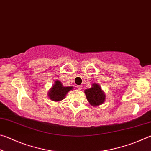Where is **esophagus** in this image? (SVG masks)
<instances>
[{"mask_svg":"<svg viewBox=\"0 0 151 151\" xmlns=\"http://www.w3.org/2000/svg\"><path fill=\"white\" fill-rule=\"evenodd\" d=\"M76 87H77V89H78V90L81 91V89H82V88H83V86H82L81 85H78L77 86H76Z\"/></svg>","mask_w":151,"mask_h":151,"instance_id":"34e87169","label":"esophagus"}]
</instances>
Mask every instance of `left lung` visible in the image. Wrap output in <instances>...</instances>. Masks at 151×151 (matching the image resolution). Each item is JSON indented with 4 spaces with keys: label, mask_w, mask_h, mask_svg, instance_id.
Instances as JSON below:
<instances>
[{
    "label": "left lung",
    "mask_w": 151,
    "mask_h": 151,
    "mask_svg": "<svg viewBox=\"0 0 151 151\" xmlns=\"http://www.w3.org/2000/svg\"><path fill=\"white\" fill-rule=\"evenodd\" d=\"M85 93L88 103L93 106L101 105L106 99L104 92L98 83H94L92 85L91 88L85 89Z\"/></svg>",
    "instance_id": "8db88e82"
}]
</instances>
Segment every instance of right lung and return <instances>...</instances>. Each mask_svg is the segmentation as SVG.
Wrapping results in <instances>:
<instances>
[{"mask_svg":"<svg viewBox=\"0 0 151 151\" xmlns=\"http://www.w3.org/2000/svg\"><path fill=\"white\" fill-rule=\"evenodd\" d=\"M73 89L72 86H65L60 81L56 80L48 92V96L51 101L59 102L63 100L68 92Z\"/></svg>","mask_w":151,"mask_h":151,"instance_id":"1","label":"right lung"}]
</instances>
